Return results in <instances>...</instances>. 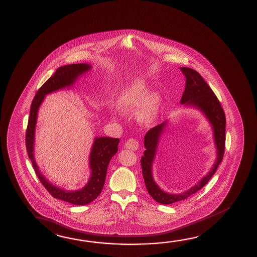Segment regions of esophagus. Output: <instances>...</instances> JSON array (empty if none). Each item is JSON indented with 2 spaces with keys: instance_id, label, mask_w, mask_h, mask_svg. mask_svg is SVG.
I'll return each mask as SVG.
<instances>
[{
  "instance_id": "1",
  "label": "esophagus",
  "mask_w": 257,
  "mask_h": 257,
  "mask_svg": "<svg viewBox=\"0 0 257 257\" xmlns=\"http://www.w3.org/2000/svg\"><path fill=\"white\" fill-rule=\"evenodd\" d=\"M125 147L127 149H130L131 151H137L139 149V142L134 139H128L126 143H125Z\"/></svg>"
}]
</instances>
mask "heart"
<instances>
[{
    "mask_svg": "<svg viewBox=\"0 0 257 257\" xmlns=\"http://www.w3.org/2000/svg\"><path fill=\"white\" fill-rule=\"evenodd\" d=\"M147 82L138 80L123 90L116 105L121 113L134 112L137 108V118L142 126H148L158 118L163 106V97L156 92H148Z\"/></svg>",
    "mask_w": 257,
    "mask_h": 257,
    "instance_id": "1",
    "label": "heart"
}]
</instances>
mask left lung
I'll use <instances>...</instances> for the list:
<instances>
[{"label": "left lung", "mask_w": 257, "mask_h": 257, "mask_svg": "<svg viewBox=\"0 0 257 257\" xmlns=\"http://www.w3.org/2000/svg\"><path fill=\"white\" fill-rule=\"evenodd\" d=\"M180 69L186 77V87L180 103L187 108L200 110L212 126L216 148V160L207 174L187 191L179 194H171L163 191L154 179L153 164L155 162L160 140L168 126V120L148 131L144 139L146 150L141 157L143 176L149 195L156 202L163 204H173L187 199L204 187V185L215 173L224 155L226 127L224 110L212 90L196 70L187 67H181Z\"/></svg>", "instance_id": "obj_1"}]
</instances>
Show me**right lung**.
Here are the masks:
<instances>
[{
    "mask_svg": "<svg viewBox=\"0 0 257 257\" xmlns=\"http://www.w3.org/2000/svg\"><path fill=\"white\" fill-rule=\"evenodd\" d=\"M92 69V66L86 63H78L62 66L55 71L53 77L45 82L40 87L33 100L29 124L26 134V147L29 159L32 162L36 174L47 191L57 199L63 200L69 204L85 205L94 201L102 192L105 182L107 168L110 159L118 152V139H111L108 137H95L89 155V179L86 186L81 189L69 191L64 188L53 185L45 178L37 165L35 158V139L37 126L38 110L45 95L52 94L58 90L69 88L75 85L79 77L87 73Z\"/></svg>",
    "mask_w": 257,
    "mask_h": 257,
    "instance_id": "obj_1",
    "label": "right lung"
}]
</instances>
